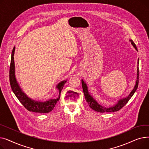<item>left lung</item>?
Here are the masks:
<instances>
[{"instance_id": "1", "label": "left lung", "mask_w": 149, "mask_h": 149, "mask_svg": "<svg viewBox=\"0 0 149 149\" xmlns=\"http://www.w3.org/2000/svg\"><path fill=\"white\" fill-rule=\"evenodd\" d=\"M130 41L131 42V43L133 45V46H134V48H135V49L138 51L136 46L135 44V43L133 42L132 40H130ZM138 64H139V60H138ZM138 83H139V68H138V66L137 78H136V84H135V86L134 89L132 91V92L130 93V94L127 97H126V98H123V99H120L118 101V103H117L116 104H115L114 106H111V107H104L103 106H101V105H100V104L98 103L97 101L94 98H93L92 97V96L89 93V92L88 91L87 84H86V83L83 80H81L84 95L86 100L87 103L89 104V106L92 109H93V111L100 112V113L114 112H116V111H118L119 110H120L121 108H123L125 105H126L127 103V102L129 101V100L131 98V97L133 96V95L134 94V93L135 92V91H136V89L138 88Z\"/></svg>"}]
</instances>
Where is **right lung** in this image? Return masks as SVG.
Segmentation results:
<instances>
[{"label":"right lung","instance_id":"1","mask_svg":"<svg viewBox=\"0 0 149 149\" xmlns=\"http://www.w3.org/2000/svg\"><path fill=\"white\" fill-rule=\"evenodd\" d=\"M15 51V47L12 51L11 63L10 68V83L13 92L18 98L20 102L22 104L28 111L33 112L36 113H49L53 110L54 107L56 106V104L59 101L60 97V93L63 89L66 80L62 81L59 83L56 88L59 91L58 98L56 99H50L46 101H38L33 100L29 98L25 93L23 92L20 89L19 85L15 79V65L14 61V54Z\"/></svg>","mask_w":149,"mask_h":149}]
</instances>
